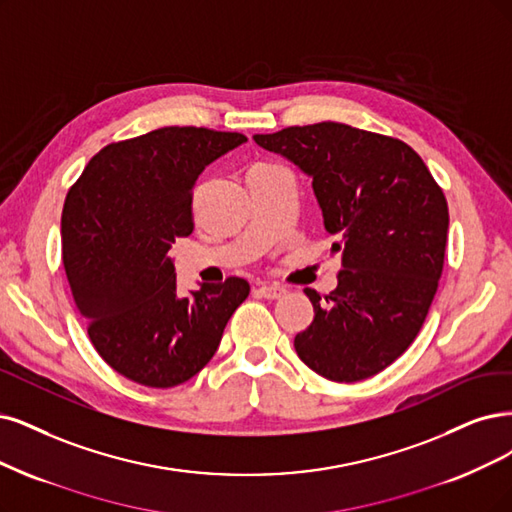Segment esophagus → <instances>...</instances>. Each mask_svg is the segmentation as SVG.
Here are the masks:
<instances>
[{
  "label": "esophagus",
  "instance_id": "1",
  "mask_svg": "<svg viewBox=\"0 0 512 512\" xmlns=\"http://www.w3.org/2000/svg\"><path fill=\"white\" fill-rule=\"evenodd\" d=\"M255 293L259 297H263V299H278V297H282V295L287 293V289L280 287V285H261Z\"/></svg>",
  "mask_w": 512,
  "mask_h": 512
}]
</instances>
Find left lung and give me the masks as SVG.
I'll use <instances>...</instances> for the list:
<instances>
[{"label": "left lung", "instance_id": "left-lung-1", "mask_svg": "<svg viewBox=\"0 0 512 512\" xmlns=\"http://www.w3.org/2000/svg\"><path fill=\"white\" fill-rule=\"evenodd\" d=\"M253 139L312 177L342 253L337 289H306L314 320L295 335V352L331 382L367 380L413 344L437 295L449 227L443 189L407 143L348 124Z\"/></svg>", "mask_w": 512, "mask_h": 512}]
</instances>
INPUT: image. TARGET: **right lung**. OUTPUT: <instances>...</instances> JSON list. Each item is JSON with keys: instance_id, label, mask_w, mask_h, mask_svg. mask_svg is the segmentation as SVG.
<instances>
[{"instance_id": "1", "label": "right lung", "mask_w": 512, "mask_h": 512, "mask_svg": "<svg viewBox=\"0 0 512 512\" xmlns=\"http://www.w3.org/2000/svg\"><path fill=\"white\" fill-rule=\"evenodd\" d=\"M244 141L196 126L151 130L105 145L67 192L61 238L75 306L103 361L141 386L192 380L249 297L238 276L181 297L168 257L175 238L194 230L198 175Z\"/></svg>"}]
</instances>
